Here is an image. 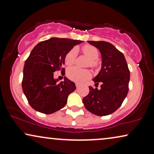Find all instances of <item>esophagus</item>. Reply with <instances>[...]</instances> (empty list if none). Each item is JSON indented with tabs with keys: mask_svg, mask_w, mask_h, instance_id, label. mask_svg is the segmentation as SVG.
<instances>
[{
	"mask_svg": "<svg viewBox=\"0 0 154 154\" xmlns=\"http://www.w3.org/2000/svg\"><path fill=\"white\" fill-rule=\"evenodd\" d=\"M75 86H76L77 88H79V87H80V85L79 83H75Z\"/></svg>",
	"mask_w": 154,
	"mask_h": 154,
	"instance_id": "34e87169",
	"label": "esophagus"
}]
</instances>
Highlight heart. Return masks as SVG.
<instances>
[{
	"label": "heart",
	"mask_w": 154,
	"mask_h": 154,
	"mask_svg": "<svg viewBox=\"0 0 154 154\" xmlns=\"http://www.w3.org/2000/svg\"><path fill=\"white\" fill-rule=\"evenodd\" d=\"M82 52L90 59V64L91 66H94L97 64L96 60L99 57V51L97 48L90 45H86L82 47ZM77 55V50L75 48H72L65 56V64L66 65H72L75 62ZM66 75L72 81L76 82H82L91 76V73L88 69H82L72 66L69 68L66 71Z\"/></svg>",
	"instance_id": "obj_1"
}]
</instances>
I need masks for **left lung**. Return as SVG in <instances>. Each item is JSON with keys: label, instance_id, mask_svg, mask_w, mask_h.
Returning <instances> with one entry per match:
<instances>
[{"label": "left lung", "instance_id": "8db88e82", "mask_svg": "<svg viewBox=\"0 0 154 154\" xmlns=\"http://www.w3.org/2000/svg\"><path fill=\"white\" fill-rule=\"evenodd\" d=\"M101 55V68L94 78L95 86L101 82V89L89 87L90 92L82 99L85 108L97 116L112 114L121 106L128 92L130 81L127 62L124 54L112 44L104 41H88Z\"/></svg>", "mask_w": 154, "mask_h": 154}]
</instances>
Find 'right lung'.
Returning <instances> with one entry per match:
<instances>
[{"label":"right lung","mask_w":154,"mask_h":154,"mask_svg":"<svg viewBox=\"0 0 154 154\" xmlns=\"http://www.w3.org/2000/svg\"><path fill=\"white\" fill-rule=\"evenodd\" d=\"M82 42L52 37L39 42L31 51L24 64L22 88L34 110L49 115L65 106L68 96L76 87L66 76L64 81L58 82V79H54V72L64 70L62 65L66 55Z\"/></svg>","instance_id":"obj_1"}]
</instances>
